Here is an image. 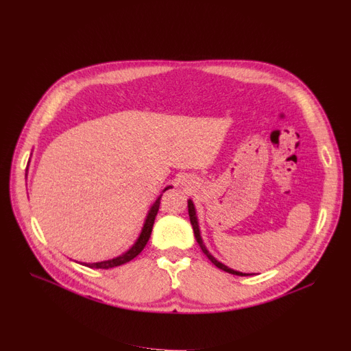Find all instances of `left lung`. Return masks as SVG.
<instances>
[{"label":"left lung","mask_w":351,"mask_h":351,"mask_svg":"<svg viewBox=\"0 0 351 351\" xmlns=\"http://www.w3.org/2000/svg\"><path fill=\"white\" fill-rule=\"evenodd\" d=\"M188 207H189V217H191V223H192V227H193V232H195V237H196V241L199 243V245H200V248H202V251L207 255V258L212 261L217 268H220V269H223V271H226V272H228V274H232V275H237V276H247V275H251V274H243V272H239V271H234V269H230L228 267H226V265H223L221 263H219L215 256H212L208 254V251L206 250V247H204V244H203V241H202V239H200V231H199V224H197V219H196V212H195V206H193V203H192V200H189L188 202Z\"/></svg>","instance_id":"obj_1"}]
</instances>
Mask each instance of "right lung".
I'll return each mask as SVG.
<instances>
[{"instance_id":"obj_1","label":"right lung","mask_w":351,"mask_h":351,"mask_svg":"<svg viewBox=\"0 0 351 351\" xmlns=\"http://www.w3.org/2000/svg\"><path fill=\"white\" fill-rule=\"evenodd\" d=\"M172 186H168V189H171ZM163 191V192H165ZM162 196V195H160ZM160 196L156 199V202L154 203V206L151 207L149 213L147 216V220H145V224H144V228H143V232L141 236H139V239L136 240V243L132 245V248H130L125 254L117 256V258H112V260H108V261H103V263H95V264H86V267L88 268H100V269H108V268H112V267H119V265H123L128 261H131L132 258H135V256L144 250V247L147 245L149 237H151V232H152V227H154V221H155V217L158 215V210H159V204H160Z\"/></svg>"}]
</instances>
